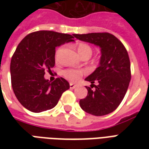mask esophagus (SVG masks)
Masks as SVG:
<instances>
[{
    "mask_svg": "<svg viewBox=\"0 0 149 149\" xmlns=\"http://www.w3.org/2000/svg\"><path fill=\"white\" fill-rule=\"evenodd\" d=\"M69 86H70V88H72V89H73V88H75L77 87V85L74 84H72V83H70Z\"/></svg>",
    "mask_w": 149,
    "mask_h": 149,
    "instance_id": "esophagus-1",
    "label": "esophagus"
}]
</instances>
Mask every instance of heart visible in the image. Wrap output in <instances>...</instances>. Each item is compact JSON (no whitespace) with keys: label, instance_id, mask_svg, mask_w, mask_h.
Here are the masks:
<instances>
[{"label":"heart","instance_id":"b5f03b06","mask_svg":"<svg viewBox=\"0 0 149 149\" xmlns=\"http://www.w3.org/2000/svg\"><path fill=\"white\" fill-rule=\"evenodd\" d=\"M77 51L79 54L81 56V57L85 56H91L93 54V49L90 46L85 44V43H80L77 46ZM59 53V50L56 53V57H57ZM82 75V72L80 70H74V69H65L63 71V76L65 77L68 81L71 82H76L77 81L81 76Z\"/></svg>","mask_w":149,"mask_h":149}]
</instances>
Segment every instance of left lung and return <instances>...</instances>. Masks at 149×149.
Instances as JSON below:
<instances>
[{"label":"left lung","mask_w":149,"mask_h":149,"mask_svg":"<svg viewBox=\"0 0 149 149\" xmlns=\"http://www.w3.org/2000/svg\"><path fill=\"white\" fill-rule=\"evenodd\" d=\"M81 41L100 47L99 66L85 78L91 83L86 87L87 97L80 100V106L84 112L93 116L111 113L119 106L128 90L131 80L130 61L127 50L115 36L108 33L73 34ZM98 84L95 86L94 83Z\"/></svg>","instance_id":"left-lung-1"}]
</instances>
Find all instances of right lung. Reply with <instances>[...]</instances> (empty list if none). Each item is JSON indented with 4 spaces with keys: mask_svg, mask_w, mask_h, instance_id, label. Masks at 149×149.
<instances>
[{
    "mask_svg": "<svg viewBox=\"0 0 149 149\" xmlns=\"http://www.w3.org/2000/svg\"><path fill=\"white\" fill-rule=\"evenodd\" d=\"M72 38L69 34L42 30L29 34L18 45L10 64L11 82L15 96L25 109L33 112L51 109L69 88L64 78L51 82L44 76L55 65L56 47L74 41Z\"/></svg>",
    "mask_w": 149,
    "mask_h": 149,
    "instance_id": "right-lung-1",
    "label": "right lung"
}]
</instances>
